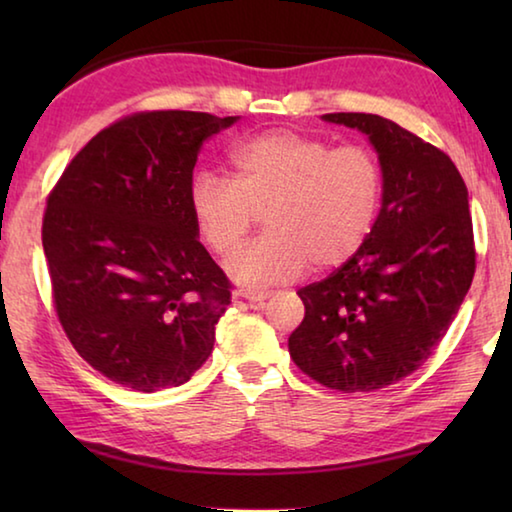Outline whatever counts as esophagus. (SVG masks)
Instances as JSON below:
<instances>
[{
    "instance_id": "1",
    "label": "esophagus",
    "mask_w": 512,
    "mask_h": 512,
    "mask_svg": "<svg viewBox=\"0 0 512 512\" xmlns=\"http://www.w3.org/2000/svg\"><path fill=\"white\" fill-rule=\"evenodd\" d=\"M237 296L248 300V302H264L266 298L273 296V291H268V289H241V291H237Z\"/></svg>"
}]
</instances>
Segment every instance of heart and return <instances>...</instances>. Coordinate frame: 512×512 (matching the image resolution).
I'll return each mask as SVG.
<instances>
[{
    "mask_svg": "<svg viewBox=\"0 0 512 512\" xmlns=\"http://www.w3.org/2000/svg\"><path fill=\"white\" fill-rule=\"evenodd\" d=\"M230 180L198 173L189 210L203 244L230 257L262 214L266 232L230 262L253 287L332 268L366 244L384 201V169L366 144L332 146L323 137L275 128L230 153Z\"/></svg>",
    "mask_w": 512,
    "mask_h": 512,
    "instance_id": "b5f03b06",
    "label": "heart"
}]
</instances>
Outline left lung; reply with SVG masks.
Wrapping results in <instances>:
<instances>
[{
    "instance_id": "left-lung-1",
    "label": "left lung",
    "mask_w": 512,
    "mask_h": 512,
    "mask_svg": "<svg viewBox=\"0 0 512 512\" xmlns=\"http://www.w3.org/2000/svg\"><path fill=\"white\" fill-rule=\"evenodd\" d=\"M323 119L370 137L384 201L366 244L298 291L305 318L289 354L332 391L370 393L409 377L447 334L476 271L472 214L456 164L433 144L366 112Z\"/></svg>"
}]
</instances>
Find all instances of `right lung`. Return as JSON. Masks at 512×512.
<instances>
[{"instance_id":"1","label":"right lung","mask_w":512,"mask_h":512,"mask_svg":"<svg viewBox=\"0 0 512 512\" xmlns=\"http://www.w3.org/2000/svg\"><path fill=\"white\" fill-rule=\"evenodd\" d=\"M235 121L133 112L94 135L47 196L42 248L56 316L115 384L180 386L212 354L232 282L196 239L189 185L203 142Z\"/></svg>"}]
</instances>
